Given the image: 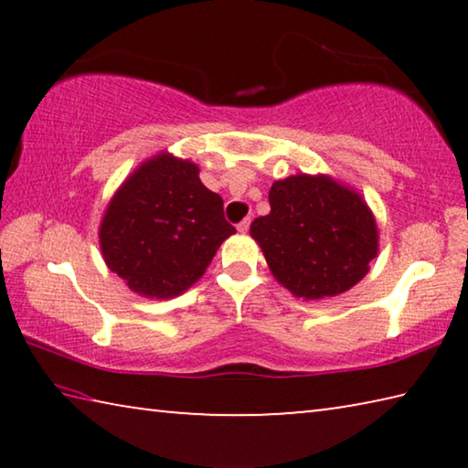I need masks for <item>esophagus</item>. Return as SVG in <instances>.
<instances>
[{
  "mask_svg": "<svg viewBox=\"0 0 468 468\" xmlns=\"http://www.w3.org/2000/svg\"><path fill=\"white\" fill-rule=\"evenodd\" d=\"M250 223H251V218H243L239 225H237V231L239 233H248V229H250Z\"/></svg>",
  "mask_w": 468,
  "mask_h": 468,
  "instance_id": "obj_1",
  "label": "esophagus"
}]
</instances>
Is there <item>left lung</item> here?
Segmentation results:
<instances>
[{
    "label": "left lung",
    "instance_id": "8db88e82",
    "mask_svg": "<svg viewBox=\"0 0 468 468\" xmlns=\"http://www.w3.org/2000/svg\"><path fill=\"white\" fill-rule=\"evenodd\" d=\"M271 215L250 233L268 268L295 297H335L369 272L378 253V225L355 189L328 176H291L274 181Z\"/></svg>",
    "mask_w": 468,
    "mask_h": 468
}]
</instances>
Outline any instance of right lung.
<instances>
[{"label":"right lung","mask_w":468,"mask_h":468,"mask_svg":"<svg viewBox=\"0 0 468 468\" xmlns=\"http://www.w3.org/2000/svg\"><path fill=\"white\" fill-rule=\"evenodd\" d=\"M197 173L192 161L161 153L111 197L99 229L102 258L142 297L181 295L235 233L225 220L223 197Z\"/></svg>","instance_id":"obj_1"}]
</instances>
